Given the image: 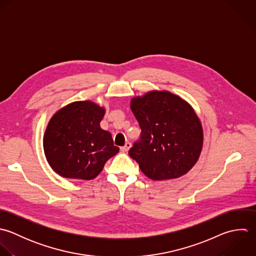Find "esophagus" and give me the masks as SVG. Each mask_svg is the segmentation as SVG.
Segmentation results:
<instances>
[{"label": "esophagus", "instance_id": "1", "mask_svg": "<svg viewBox=\"0 0 256 256\" xmlns=\"http://www.w3.org/2000/svg\"><path fill=\"white\" fill-rule=\"evenodd\" d=\"M130 146H132V144H130V142H126V144H124V146H122V148H120V150H122V152H128V150H130Z\"/></svg>", "mask_w": 256, "mask_h": 256}]
</instances>
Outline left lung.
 <instances>
[{"mask_svg":"<svg viewBox=\"0 0 256 256\" xmlns=\"http://www.w3.org/2000/svg\"><path fill=\"white\" fill-rule=\"evenodd\" d=\"M130 108L142 130L128 154L152 180L178 178L198 162L204 144L200 120L192 108L170 92L134 98Z\"/></svg>","mask_w":256,"mask_h":256,"instance_id":"1","label":"left lung"}]
</instances>
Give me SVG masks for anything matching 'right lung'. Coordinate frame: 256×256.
<instances>
[{
	"instance_id": "obj_1",
	"label": "right lung",
	"mask_w": 256,
	"mask_h": 256,
	"mask_svg": "<svg viewBox=\"0 0 256 256\" xmlns=\"http://www.w3.org/2000/svg\"><path fill=\"white\" fill-rule=\"evenodd\" d=\"M104 116V108L84 100L72 102L52 116L44 136V150L58 174L92 180L118 152L110 132L100 128Z\"/></svg>"
}]
</instances>
